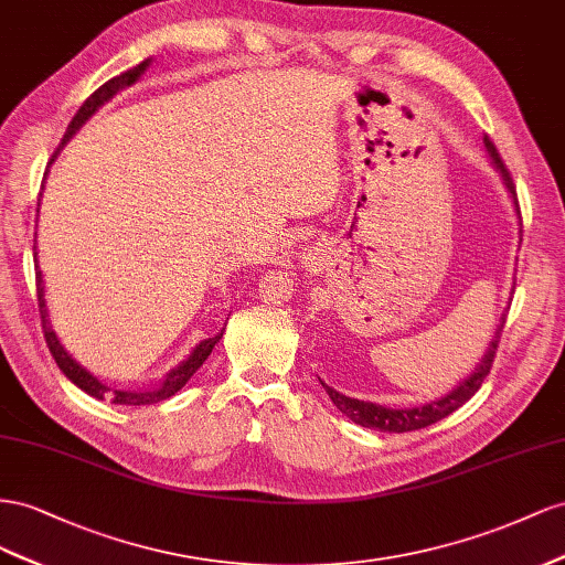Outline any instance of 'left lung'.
Here are the masks:
<instances>
[{"mask_svg":"<svg viewBox=\"0 0 565 565\" xmlns=\"http://www.w3.org/2000/svg\"><path fill=\"white\" fill-rule=\"evenodd\" d=\"M482 143H486L490 166L499 172V177H502V184H504L509 199L513 203V211H515V215H519V220H521L519 203H515L513 182H511V177H509V172H507V168L502 163V158H499L494 143L488 139V135H486V139H482ZM502 327H504V315L499 317V324L494 329V335L490 338L488 350L480 358V362L476 364L473 372L466 376V379H461L447 395L435 397V399L426 402V405H418V407H383V405H376V402H364V399L348 397L343 393H338V391L331 388V385H327L324 381H321V385H324V391L329 393L333 405L341 409L350 418V422L360 424L364 428H374V430H383V433H407V430L426 428V426H430L435 422H440V418L449 416L452 412H457L461 405H466V402H469L478 393L480 383L486 381V376L490 374V366H492V360H494V350H497V343H499V331H502Z\"/></svg>","mask_w":565,"mask_h":565,"instance_id":"left-lung-1","label":"left lung"}]
</instances>
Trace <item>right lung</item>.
I'll list each match as a JSON object with an SVG mask.
<instances>
[{
  "label": "right lung",
  "instance_id": "right-lung-1",
  "mask_svg": "<svg viewBox=\"0 0 565 565\" xmlns=\"http://www.w3.org/2000/svg\"><path fill=\"white\" fill-rule=\"evenodd\" d=\"M149 66H151V58H143L141 63H137L135 68L125 71V73H120V75H116V77H110L108 83H104L99 89H96V92L89 96V99L77 108L75 118L71 120L66 135H63V141H61L58 151H63V147H66V143L75 137V132L79 130V127H83L104 104H108V102L113 99V96H116V94L122 92V89H127V87L137 85L139 79H141V75L147 73ZM58 151H56V156H58ZM52 163H54V158H52ZM38 213H40V207H38ZM35 263H38V246H35ZM35 274H38V302H40L42 329H44L46 345H50V350H52V354H54V360H56L58 369H61L63 374H66V379H68L71 383L77 385L79 391H85L87 395H92V397H96V399H110L113 405L141 407V405H156V402H163V399L172 397L177 391L184 388L186 381H189L193 374L199 372V369L203 366V362L207 360V354L213 352L215 343H220V338H222V333H224V329H222V331L215 333L213 338H203V341L189 352V358L182 360L174 369H170V372L166 374V379L160 381L158 385H153V388L116 391V388H110V385H106L104 381L96 379L94 374H89L87 369H85L83 364H79V362H75L73 354H71L66 348H63V343L58 341V335H56V331H54L52 319H50V308H46L44 279H42L40 263H38V271H35ZM224 327H227V324H224Z\"/></svg>",
  "mask_w": 565,
  "mask_h": 565
}]
</instances>
